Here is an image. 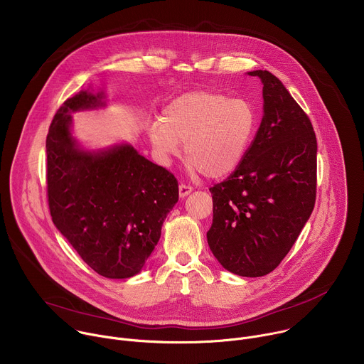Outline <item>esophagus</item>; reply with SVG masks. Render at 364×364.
Returning a JSON list of instances; mask_svg holds the SVG:
<instances>
[{
	"instance_id": "obj_1",
	"label": "esophagus",
	"mask_w": 364,
	"mask_h": 364,
	"mask_svg": "<svg viewBox=\"0 0 364 364\" xmlns=\"http://www.w3.org/2000/svg\"><path fill=\"white\" fill-rule=\"evenodd\" d=\"M178 191H180V197H186V196H188V194L193 191V187L188 186V184L181 183V184L178 186Z\"/></svg>"
}]
</instances>
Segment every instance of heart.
Wrapping results in <instances>:
<instances>
[{"label":"heart","instance_id":"heart-1","mask_svg":"<svg viewBox=\"0 0 364 364\" xmlns=\"http://www.w3.org/2000/svg\"><path fill=\"white\" fill-rule=\"evenodd\" d=\"M257 127V109L249 99L198 89L173 99L148 135L161 159L173 157L184 142L191 170L223 178L243 161Z\"/></svg>","mask_w":364,"mask_h":364}]
</instances>
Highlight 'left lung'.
<instances>
[{"instance_id": "1", "label": "left lung", "mask_w": 364, "mask_h": 364, "mask_svg": "<svg viewBox=\"0 0 364 364\" xmlns=\"http://www.w3.org/2000/svg\"><path fill=\"white\" fill-rule=\"evenodd\" d=\"M249 75L264 83V118L240 166L210 187L207 243L225 269L255 278L281 264L313 213L317 138L277 76L268 70Z\"/></svg>"}]
</instances>
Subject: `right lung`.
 Segmentation results:
<instances>
[{
	"label": "right lung",
	"mask_w": 364,
	"mask_h": 364,
	"mask_svg": "<svg viewBox=\"0 0 364 364\" xmlns=\"http://www.w3.org/2000/svg\"><path fill=\"white\" fill-rule=\"evenodd\" d=\"M102 95L66 99L46 138L47 201L51 219L99 275L138 274L178 201V181L131 145L85 152L70 135V112L102 105Z\"/></svg>",
	"instance_id": "1"
}]
</instances>
